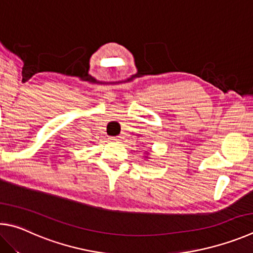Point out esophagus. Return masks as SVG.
Segmentation results:
<instances>
[{
  "label": "esophagus",
  "mask_w": 253,
  "mask_h": 253,
  "mask_svg": "<svg viewBox=\"0 0 253 253\" xmlns=\"http://www.w3.org/2000/svg\"><path fill=\"white\" fill-rule=\"evenodd\" d=\"M110 140L112 141V142H119V141H120V138H119V136H111Z\"/></svg>",
  "instance_id": "obj_1"
}]
</instances>
